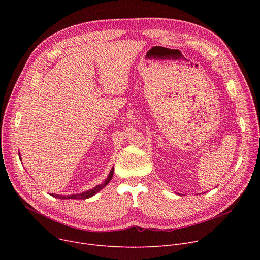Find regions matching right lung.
<instances>
[{
    "label": "right lung",
    "instance_id": "obj_1",
    "mask_svg": "<svg viewBox=\"0 0 260 260\" xmlns=\"http://www.w3.org/2000/svg\"><path fill=\"white\" fill-rule=\"evenodd\" d=\"M18 155H20V154L18 153ZM19 158H20V161H21V157L20 156H19ZM113 173H114V168L111 169L107 179L102 184L96 185L95 187H93V188H91V189H89L87 191H84V192H81V193H76V194H71V196H59V194H54V193H51L50 196L53 197V198H56V199H60V200H66V199H71V200H86L88 198L93 197L100 190H102L104 187H106L107 185H108V183L111 181V179H112Z\"/></svg>",
    "mask_w": 260,
    "mask_h": 260
}]
</instances>
